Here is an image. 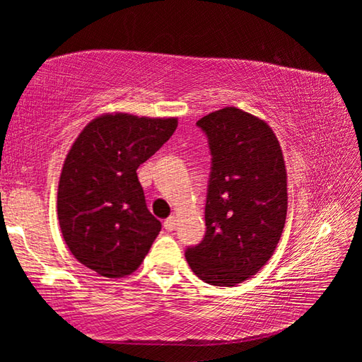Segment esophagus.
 <instances>
[{
    "label": "esophagus",
    "instance_id": "34e87169",
    "mask_svg": "<svg viewBox=\"0 0 362 362\" xmlns=\"http://www.w3.org/2000/svg\"><path fill=\"white\" fill-rule=\"evenodd\" d=\"M164 228L168 231H173L175 228V217H169L164 220Z\"/></svg>",
    "mask_w": 362,
    "mask_h": 362
}]
</instances>
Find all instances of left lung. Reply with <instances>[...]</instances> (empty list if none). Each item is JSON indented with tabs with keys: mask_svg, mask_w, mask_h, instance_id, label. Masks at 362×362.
I'll return each instance as SVG.
<instances>
[{
	"mask_svg": "<svg viewBox=\"0 0 362 362\" xmlns=\"http://www.w3.org/2000/svg\"><path fill=\"white\" fill-rule=\"evenodd\" d=\"M212 155L206 198V235L185 257L199 279L236 286L269 260L287 214L283 150L272 127L236 107L196 122Z\"/></svg>",
	"mask_w": 362,
	"mask_h": 362,
	"instance_id": "8db88e82",
	"label": "left lung"
}]
</instances>
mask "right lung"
Wrapping results in <instances>:
<instances>
[{"instance_id":"add662e5","label":"right lung","mask_w":362,"mask_h":362,"mask_svg":"<svg viewBox=\"0 0 362 362\" xmlns=\"http://www.w3.org/2000/svg\"><path fill=\"white\" fill-rule=\"evenodd\" d=\"M175 129L177 118L105 113L71 145L59 180L60 231L75 259L100 276L136 272L161 231L137 169Z\"/></svg>"}]
</instances>
